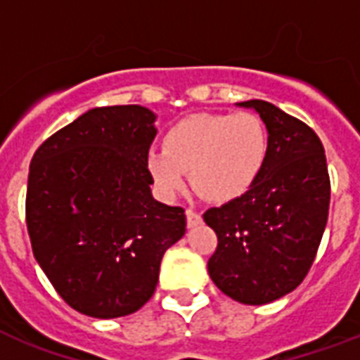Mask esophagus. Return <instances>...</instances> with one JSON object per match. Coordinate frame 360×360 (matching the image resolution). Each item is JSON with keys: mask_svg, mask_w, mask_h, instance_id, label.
<instances>
[{"mask_svg": "<svg viewBox=\"0 0 360 360\" xmlns=\"http://www.w3.org/2000/svg\"><path fill=\"white\" fill-rule=\"evenodd\" d=\"M202 214L196 213V211H192V209H186V226L188 228H196V226L202 224Z\"/></svg>", "mask_w": 360, "mask_h": 360, "instance_id": "34e87169", "label": "esophagus"}]
</instances>
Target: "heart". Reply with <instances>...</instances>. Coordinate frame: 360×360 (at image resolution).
<instances>
[{"label": "heart", "mask_w": 360, "mask_h": 360, "mask_svg": "<svg viewBox=\"0 0 360 360\" xmlns=\"http://www.w3.org/2000/svg\"><path fill=\"white\" fill-rule=\"evenodd\" d=\"M267 149V130L256 114H192L166 130L162 151L147 153L146 169L162 198L177 196L188 172L200 196L228 203L250 191Z\"/></svg>", "instance_id": "obj_1"}]
</instances>
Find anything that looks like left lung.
Here are the masks:
<instances>
[{"label": "left lung", "instance_id": "obj_1", "mask_svg": "<svg viewBox=\"0 0 360 360\" xmlns=\"http://www.w3.org/2000/svg\"><path fill=\"white\" fill-rule=\"evenodd\" d=\"M267 129V158L252 188L203 213L219 237L207 271L214 285L243 304H267L307 276L327 224L329 172L308 124L265 101L237 103Z\"/></svg>", "mask_w": 360, "mask_h": 360}]
</instances>
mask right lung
<instances>
[{
	"instance_id": "right-lung-1",
	"label": "right lung",
	"mask_w": 360,
	"mask_h": 360,
	"mask_svg": "<svg viewBox=\"0 0 360 360\" xmlns=\"http://www.w3.org/2000/svg\"><path fill=\"white\" fill-rule=\"evenodd\" d=\"M155 121L138 104L91 108L31 160L33 256L65 302L91 318L140 310L155 293L164 252L185 236V211L151 194L146 155Z\"/></svg>"
}]
</instances>
